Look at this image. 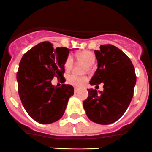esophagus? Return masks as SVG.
I'll use <instances>...</instances> for the list:
<instances>
[{
    "label": "esophagus",
    "instance_id": "1",
    "mask_svg": "<svg viewBox=\"0 0 152 152\" xmlns=\"http://www.w3.org/2000/svg\"><path fill=\"white\" fill-rule=\"evenodd\" d=\"M78 90H79V88H77V87H75V92H77V91Z\"/></svg>",
    "mask_w": 152,
    "mask_h": 152
}]
</instances>
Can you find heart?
I'll return each instance as SVG.
<instances>
[{"instance_id": "1", "label": "heart", "mask_w": 152, "mask_h": 152, "mask_svg": "<svg viewBox=\"0 0 152 152\" xmlns=\"http://www.w3.org/2000/svg\"><path fill=\"white\" fill-rule=\"evenodd\" d=\"M76 58L78 61L86 64L88 68L95 61V55H94V54L93 52H90V51H82V52L77 54ZM64 66V69H65V70L66 72H69L72 69L73 66V58L71 55H69L66 58ZM87 80H88V78L86 76H78L75 74H72L70 75L68 77L69 83L72 84V85L76 86H81Z\"/></svg>"}]
</instances>
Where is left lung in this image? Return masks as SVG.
<instances>
[{
    "mask_svg": "<svg viewBox=\"0 0 152 152\" xmlns=\"http://www.w3.org/2000/svg\"><path fill=\"white\" fill-rule=\"evenodd\" d=\"M100 49L94 50L97 69L90 84L103 83V91L99 94L96 89H88L83 108L92 122L108 125L120 119L126 111L133 97L136 75L131 60L121 49L111 44L101 45Z\"/></svg>",
    "mask_w": 152,
    "mask_h": 152,
    "instance_id": "1",
    "label": "left lung"
}]
</instances>
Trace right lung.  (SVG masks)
<instances>
[{
	"mask_svg": "<svg viewBox=\"0 0 152 152\" xmlns=\"http://www.w3.org/2000/svg\"><path fill=\"white\" fill-rule=\"evenodd\" d=\"M70 49L58 47L48 41L34 46L23 55L17 72L18 93L28 115L41 124L56 122L64 115L74 94L72 86L55 87L54 77H64V62Z\"/></svg>",
	"mask_w": 152,
	"mask_h": 152,
	"instance_id": "add662e5",
	"label": "right lung"
}]
</instances>
